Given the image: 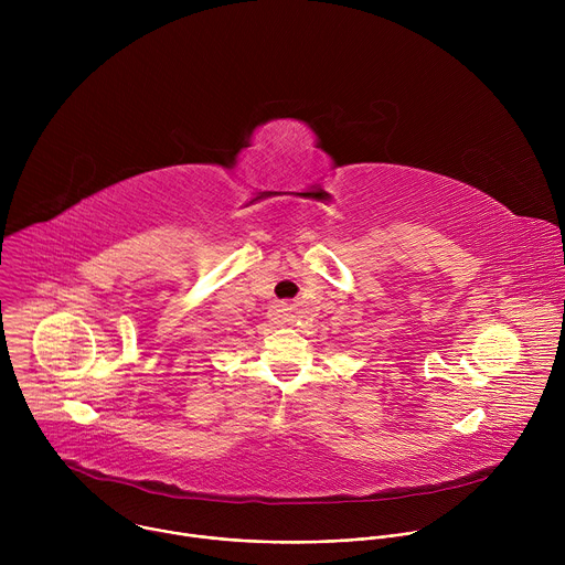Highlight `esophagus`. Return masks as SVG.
Segmentation results:
<instances>
[{"label": "esophagus", "mask_w": 565, "mask_h": 565, "mask_svg": "<svg viewBox=\"0 0 565 565\" xmlns=\"http://www.w3.org/2000/svg\"><path fill=\"white\" fill-rule=\"evenodd\" d=\"M273 317H275L277 321H288L290 308H288L286 303H277V306H273Z\"/></svg>", "instance_id": "1"}]
</instances>
